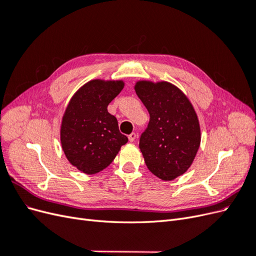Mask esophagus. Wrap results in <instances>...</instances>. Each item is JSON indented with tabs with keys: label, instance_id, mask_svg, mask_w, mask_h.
Instances as JSON below:
<instances>
[{
	"label": "esophagus",
	"instance_id": "1",
	"mask_svg": "<svg viewBox=\"0 0 256 256\" xmlns=\"http://www.w3.org/2000/svg\"><path fill=\"white\" fill-rule=\"evenodd\" d=\"M128 138H129V141H130V142H134V141H136V132L130 134H129V136H128Z\"/></svg>",
	"mask_w": 256,
	"mask_h": 256
}]
</instances>
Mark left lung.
I'll list each match as a JSON object with an SVG mask.
<instances>
[{
	"instance_id": "obj_1",
	"label": "left lung",
	"mask_w": 256,
	"mask_h": 256,
	"mask_svg": "<svg viewBox=\"0 0 256 256\" xmlns=\"http://www.w3.org/2000/svg\"><path fill=\"white\" fill-rule=\"evenodd\" d=\"M138 97L150 113L140 150L150 171L173 180L192 164L200 143L198 115L184 92L168 82L138 81Z\"/></svg>"
}]
</instances>
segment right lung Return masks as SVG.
Returning <instances> with one entry per match:
<instances>
[{"mask_svg": "<svg viewBox=\"0 0 256 256\" xmlns=\"http://www.w3.org/2000/svg\"><path fill=\"white\" fill-rule=\"evenodd\" d=\"M124 88L122 81L92 80L69 102L60 127V143L70 164L85 174L102 171L128 142L108 106Z\"/></svg>", "mask_w": 256, "mask_h": 256, "instance_id": "right-lung-1", "label": "right lung"}]
</instances>
